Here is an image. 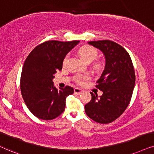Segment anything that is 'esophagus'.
Listing matches in <instances>:
<instances>
[{"label":"esophagus","instance_id":"obj_1","mask_svg":"<svg viewBox=\"0 0 154 154\" xmlns=\"http://www.w3.org/2000/svg\"><path fill=\"white\" fill-rule=\"evenodd\" d=\"M74 91H75V94H81L83 92V90H82V89H79V88H75Z\"/></svg>","mask_w":154,"mask_h":154}]
</instances>
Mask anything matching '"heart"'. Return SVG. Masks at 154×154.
Instances as JSON below:
<instances>
[{
    "mask_svg": "<svg viewBox=\"0 0 154 154\" xmlns=\"http://www.w3.org/2000/svg\"><path fill=\"white\" fill-rule=\"evenodd\" d=\"M79 54L81 57L85 60V62L88 63H91V62L94 61L97 57L98 52L97 49H95L93 47L86 45L81 48L79 50ZM68 60H69V54H67L63 60V65H65L67 63ZM89 78V75H77L75 76L74 79L75 82L79 84V85H82L85 80H87Z\"/></svg>",
    "mask_w": 154,
    "mask_h": 154,
    "instance_id": "obj_1",
    "label": "heart"
}]
</instances>
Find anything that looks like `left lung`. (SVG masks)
<instances>
[{"label": "left lung", "mask_w": 154, "mask_h": 154, "mask_svg": "<svg viewBox=\"0 0 154 154\" xmlns=\"http://www.w3.org/2000/svg\"><path fill=\"white\" fill-rule=\"evenodd\" d=\"M105 56L104 70L96 87L103 91L99 97L92 92L91 100L85 106L89 118L100 124L114 122L123 114L131 101L135 85V72L131 57L122 46L112 40L88 42Z\"/></svg>", "instance_id": "1"}]
</instances>
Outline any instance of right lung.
<instances>
[{
    "label": "right lung",
    "instance_id": "obj_1",
    "mask_svg": "<svg viewBox=\"0 0 154 154\" xmlns=\"http://www.w3.org/2000/svg\"><path fill=\"white\" fill-rule=\"evenodd\" d=\"M79 40H48L36 46L28 54L20 77V90L27 107L40 119L52 120L64 112L67 96L72 94L69 86L57 89L53 85L54 75L63 68L68 52Z\"/></svg>",
    "mask_w": 154,
    "mask_h": 154
}]
</instances>
